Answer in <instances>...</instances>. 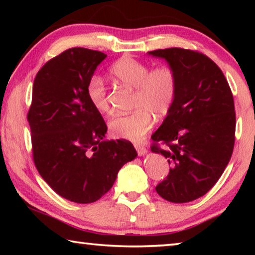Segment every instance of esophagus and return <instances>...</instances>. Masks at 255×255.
<instances>
[{
  "label": "esophagus",
  "instance_id": "34e87169",
  "mask_svg": "<svg viewBox=\"0 0 255 255\" xmlns=\"http://www.w3.org/2000/svg\"><path fill=\"white\" fill-rule=\"evenodd\" d=\"M135 148H136V150H137V153H138V155H144V154H146L147 153V148L145 147L144 145H141V144H138V143H136L135 144Z\"/></svg>",
  "mask_w": 255,
  "mask_h": 255
}]
</instances>
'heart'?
Returning <instances> with one entry per match:
<instances>
[{
    "instance_id": "obj_1",
    "label": "heart",
    "mask_w": 255,
    "mask_h": 255,
    "mask_svg": "<svg viewBox=\"0 0 255 255\" xmlns=\"http://www.w3.org/2000/svg\"><path fill=\"white\" fill-rule=\"evenodd\" d=\"M110 74L120 83L135 89L131 108L109 123V132L118 139L140 141L153 127L154 119L165 118L175 102L179 90V75L170 64L152 68L143 60L125 56L112 64ZM86 96L92 107L102 115L110 114L107 86L100 76L94 75L86 85Z\"/></svg>"
}]
</instances>
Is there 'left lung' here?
Segmentation results:
<instances>
[{
	"label": "left lung",
	"mask_w": 255,
	"mask_h": 255,
	"mask_svg": "<svg viewBox=\"0 0 255 255\" xmlns=\"http://www.w3.org/2000/svg\"><path fill=\"white\" fill-rule=\"evenodd\" d=\"M148 54L165 58L179 75L173 108L153 133L150 149L171 165L156 192L183 204L206 195L230 162L235 143L234 98L221 68L200 51L173 47Z\"/></svg>",
	"instance_id": "left-lung-1"
}]
</instances>
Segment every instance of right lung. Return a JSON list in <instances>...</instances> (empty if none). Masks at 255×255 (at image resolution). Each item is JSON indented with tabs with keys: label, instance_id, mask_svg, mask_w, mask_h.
Listing matches in <instances>:
<instances>
[{
	"label": "right lung",
	"instance_id": "1",
	"mask_svg": "<svg viewBox=\"0 0 255 255\" xmlns=\"http://www.w3.org/2000/svg\"><path fill=\"white\" fill-rule=\"evenodd\" d=\"M107 57L70 48L49 59L33 81L27 119L38 172L60 197L90 204L114 185L124 164L137 156L126 139L102 140L107 125L86 96V85Z\"/></svg>",
	"mask_w": 255,
	"mask_h": 255
}]
</instances>
